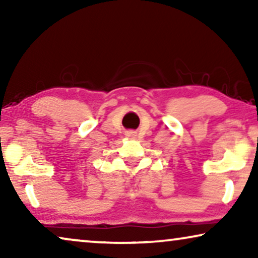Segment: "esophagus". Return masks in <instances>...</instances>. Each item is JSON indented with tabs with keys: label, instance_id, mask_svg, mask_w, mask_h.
I'll list each match as a JSON object with an SVG mask.
<instances>
[{
	"label": "esophagus",
	"instance_id": "1",
	"mask_svg": "<svg viewBox=\"0 0 258 258\" xmlns=\"http://www.w3.org/2000/svg\"><path fill=\"white\" fill-rule=\"evenodd\" d=\"M126 136H128V137H133V136H135V133H134V132H129V133H126Z\"/></svg>",
	"mask_w": 258,
	"mask_h": 258
}]
</instances>
